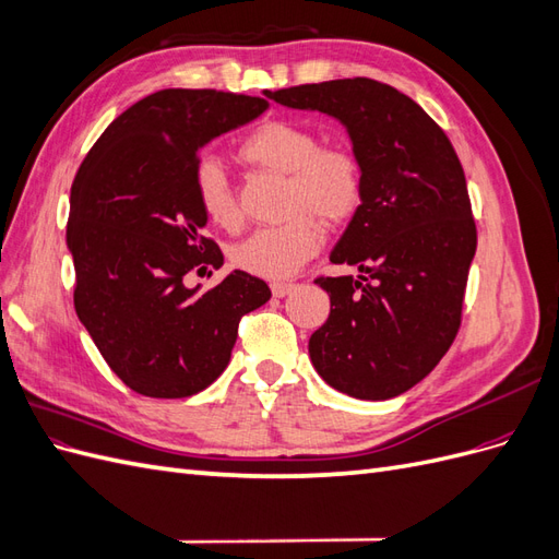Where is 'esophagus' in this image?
I'll list each match as a JSON object with an SVG mask.
<instances>
[{
	"label": "esophagus",
	"mask_w": 559,
	"mask_h": 559,
	"mask_svg": "<svg viewBox=\"0 0 559 559\" xmlns=\"http://www.w3.org/2000/svg\"><path fill=\"white\" fill-rule=\"evenodd\" d=\"M270 289H273V296L284 298L296 289V284L294 282H273V284H270Z\"/></svg>",
	"instance_id": "1"
}]
</instances>
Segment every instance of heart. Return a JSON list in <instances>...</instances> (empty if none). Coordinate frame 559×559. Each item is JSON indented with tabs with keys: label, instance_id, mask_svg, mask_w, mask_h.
Returning a JSON list of instances; mask_svg holds the SVG:
<instances>
[{
	"label": "heart",
	"instance_id": "1",
	"mask_svg": "<svg viewBox=\"0 0 559 559\" xmlns=\"http://www.w3.org/2000/svg\"><path fill=\"white\" fill-rule=\"evenodd\" d=\"M242 160L286 175L282 210L284 224L253 230L230 249V259L245 273L284 280L308 263L324 245L326 226H341L359 212L366 195L364 163L345 144H321V134L300 121L270 118L253 128L240 144ZM195 200L207 222L238 230L242 212L222 160L202 158L195 170Z\"/></svg>",
	"mask_w": 559,
	"mask_h": 559
}]
</instances>
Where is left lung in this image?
I'll list each match as a JSON object with an SVG mask.
<instances>
[{
	"label": "left lung",
	"instance_id": "left-lung-1",
	"mask_svg": "<svg viewBox=\"0 0 559 559\" xmlns=\"http://www.w3.org/2000/svg\"><path fill=\"white\" fill-rule=\"evenodd\" d=\"M265 97L335 116L364 163V202L331 251V263L361 275L314 280L331 296L326 324L310 337L317 373L354 399L408 392L462 324L478 245L462 163L443 128L386 83L354 76Z\"/></svg>",
	"mask_w": 559,
	"mask_h": 559
}]
</instances>
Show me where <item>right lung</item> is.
Listing matches in <instances>:
<instances>
[{"mask_svg": "<svg viewBox=\"0 0 559 559\" xmlns=\"http://www.w3.org/2000/svg\"><path fill=\"white\" fill-rule=\"evenodd\" d=\"M267 109L263 97L165 88L99 134L72 183L67 247L74 308L114 373L151 399H186L224 373L240 319L270 300L235 270L195 294L189 273L222 267L195 200L200 146Z\"/></svg>", "mask_w": 559, "mask_h": 559, "instance_id": "1", "label": "right lung"}]
</instances>
